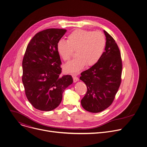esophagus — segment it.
Here are the masks:
<instances>
[{"label": "esophagus", "instance_id": "34e87169", "mask_svg": "<svg viewBox=\"0 0 147 147\" xmlns=\"http://www.w3.org/2000/svg\"><path fill=\"white\" fill-rule=\"evenodd\" d=\"M73 81L74 82H76L79 80L78 77H77V76H73Z\"/></svg>", "mask_w": 147, "mask_h": 147}]
</instances>
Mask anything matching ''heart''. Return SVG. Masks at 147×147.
<instances>
[{
	"label": "heart",
	"mask_w": 147,
	"mask_h": 147,
	"mask_svg": "<svg viewBox=\"0 0 147 147\" xmlns=\"http://www.w3.org/2000/svg\"><path fill=\"white\" fill-rule=\"evenodd\" d=\"M106 46V38L101 31L76 30L67 38V41L60 40L57 45V51L60 57L69 61L76 52L77 58L64 66L67 73H77L86 65L96 64L102 57Z\"/></svg>",
	"instance_id": "b5f03b06"
}]
</instances>
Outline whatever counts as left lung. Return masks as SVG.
Masks as SVG:
<instances>
[{
  "mask_svg": "<svg viewBox=\"0 0 147 147\" xmlns=\"http://www.w3.org/2000/svg\"><path fill=\"white\" fill-rule=\"evenodd\" d=\"M106 46L96 64L81 73L80 79L86 84L87 91L81 100L87 111L100 112L112 103L121 83L122 61L115 39L106 31Z\"/></svg>",
  "mask_w": 147,
  "mask_h": 147,
  "instance_id": "left-lung-1",
  "label": "left lung"
}]
</instances>
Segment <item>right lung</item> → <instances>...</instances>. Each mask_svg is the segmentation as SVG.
Listing matches in <instances>:
<instances>
[{"mask_svg":"<svg viewBox=\"0 0 147 147\" xmlns=\"http://www.w3.org/2000/svg\"><path fill=\"white\" fill-rule=\"evenodd\" d=\"M66 30L49 28L36 34L27 45L22 63V81L32 105L51 111L60 103L63 92L73 82L70 75L60 76L61 62L57 45Z\"/></svg>","mask_w":147,"mask_h":147,"instance_id":"obj_1","label":"right lung"}]
</instances>
